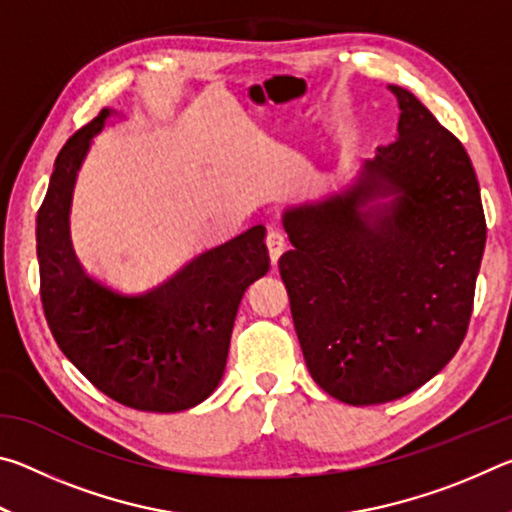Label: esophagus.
Segmentation results:
<instances>
[{
    "instance_id": "esophagus-1",
    "label": "esophagus",
    "mask_w": 512,
    "mask_h": 512,
    "mask_svg": "<svg viewBox=\"0 0 512 512\" xmlns=\"http://www.w3.org/2000/svg\"><path fill=\"white\" fill-rule=\"evenodd\" d=\"M266 246H268V255H271V262L275 266L277 259H280L284 250H287V237H284L280 230H271L266 235Z\"/></svg>"
}]
</instances>
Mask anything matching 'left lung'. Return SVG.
<instances>
[{
  "instance_id": "1",
  "label": "left lung",
  "mask_w": 512,
  "mask_h": 512,
  "mask_svg": "<svg viewBox=\"0 0 512 512\" xmlns=\"http://www.w3.org/2000/svg\"><path fill=\"white\" fill-rule=\"evenodd\" d=\"M397 140L359 185L284 214L291 316L316 384L336 400H400L438 375L470 325L485 214L470 155L409 90ZM395 195L370 213L372 197Z\"/></svg>"
}]
</instances>
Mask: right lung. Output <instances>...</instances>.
<instances>
[{
    "label": "right lung",
    "mask_w": 512,
    "mask_h": 512,
    "mask_svg": "<svg viewBox=\"0 0 512 512\" xmlns=\"http://www.w3.org/2000/svg\"><path fill=\"white\" fill-rule=\"evenodd\" d=\"M101 110L60 149L36 219L40 300L65 357L103 395L137 411H185L210 397L225 370L246 289L266 275L264 225L207 250L169 282L124 293L79 264L69 241V203Z\"/></svg>",
    "instance_id": "add662e5"
}]
</instances>
